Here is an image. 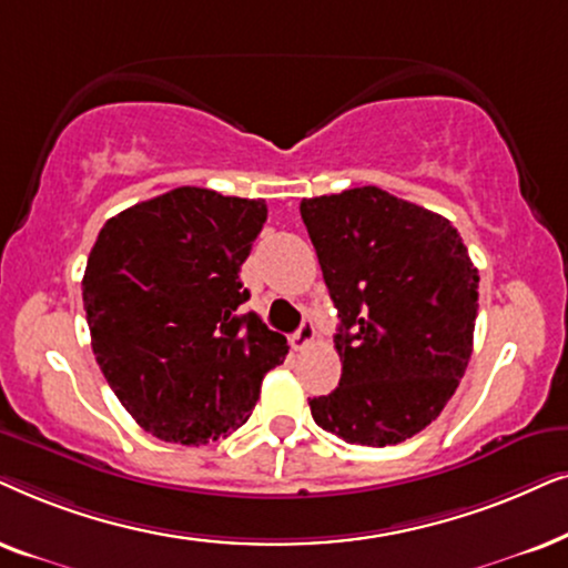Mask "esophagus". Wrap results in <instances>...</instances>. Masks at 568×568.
<instances>
[{
	"mask_svg": "<svg viewBox=\"0 0 568 568\" xmlns=\"http://www.w3.org/2000/svg\"><path fill=\"white\" fill-rule=\"evenodd\" d=\"M314 337H316V332H314V324L306 320V322L301 324V327H298L296 335L291 337V345H293V351H306V347H312Z\"/></svg>",
	"mask_w": 568,
	"mask_h": 568,
	"instance_id": "esophagus-1",
	"label": "esophagus"
}]
</instances>
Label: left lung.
Listing matches in <instances>:
<instances>
[{
	"label": "left lung",
	"mask_w": 568,
	"mask_h": 568,
	"mask_svg": "<svg viewBox=\"0 0 568 568\" xmlns=\"http://www.w3.org/2000/svg\"><path fill=\"white\" fill-rule=\"evenodd\" d=\"M337 308L339 384L308 399L316 426L389 447L438 418L463 379L478 316V270L447 217L379 186L301 202Z\"/></svg>",
	"instance_id": "1"
}]
</instances>
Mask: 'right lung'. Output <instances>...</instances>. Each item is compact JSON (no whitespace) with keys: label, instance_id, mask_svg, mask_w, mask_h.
Wrapping results in <instances>:
<instances>
[{"label":"right lung","instance_id":"add662e5","mask_svg":"<svg viewBox=\"0 0 568 568\" xmlns=\"http://www.w3.org/2000/svg\"><path fill=\"white\" fill-rule=\"evenodd\" d=\"M267 221L262 200L179 186L119 213L90 248L82 304L101 372L148 434L200 447L244 426L288 355L239 270Z\"/></svg>","mask_w":568,"mask_h":568}]
</instances>
